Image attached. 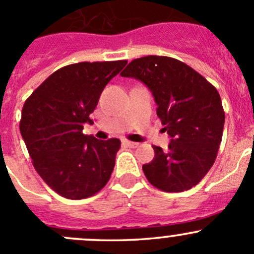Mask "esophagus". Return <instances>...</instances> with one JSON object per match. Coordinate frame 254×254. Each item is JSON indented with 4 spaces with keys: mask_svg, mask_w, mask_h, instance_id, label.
Segmentation results:
<instances>
[{
    "mask_svg": "<svg viewBox=\"0 0 254 254\" xmlns=\"http://www.w3.org/2000/svg\"><path fill=\"white\" fill-rule=\"evenodd\" d=\"M123 145L127 146V147H137L139 143L134 142V141H129V140H123Z\"/></svg>",
    "mask_w": 254,
    "mask_h": 254,
    "instance_id": "obj_1",
    "label": "esophagus"
}]
</instances>
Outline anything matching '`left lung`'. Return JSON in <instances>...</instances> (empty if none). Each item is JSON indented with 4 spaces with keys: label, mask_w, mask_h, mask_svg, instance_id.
<instances>
[{
    "label": "left lung",
    "mask_w": 254,
    "mask_h": 254,
    "mask_svg": "<svg viewBox=\"0 0 254 254\" xmlns=\"http://www.w3.org/2000/svg\"><path fill=\"white\" fill-rule=\"evenodd\" d=\"M120 75L140 79L152 92L168 148L152 146L155 157L142 166L147 181L178 193L199 183L216 160L225 112L217 89L187 64L168 56L135 59Z\"/></svg>",
    "instance_id": "1"
}]
</instances>
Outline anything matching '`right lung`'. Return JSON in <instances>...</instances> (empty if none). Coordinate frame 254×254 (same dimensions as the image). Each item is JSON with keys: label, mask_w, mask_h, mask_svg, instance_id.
I'll return each mask as SVG.
<instances>
[{"label": "right lung", "mask_w": 254, "mask_h": 254, "mask_svg": "<svg viewBox=\"0 0 254 254\" xmlns=\"http://www.w3.org/2000/svg\"><path fill=\"white\" fill-rule=\"evenodd\" d=\"M127 60L78 63L59 68L24 102L19 130L33 166L64 198L98 193L114 170L119 139L97 140L82 132L102 91Z\"/></svg>", "instance_id": "1"}]
</instances>
